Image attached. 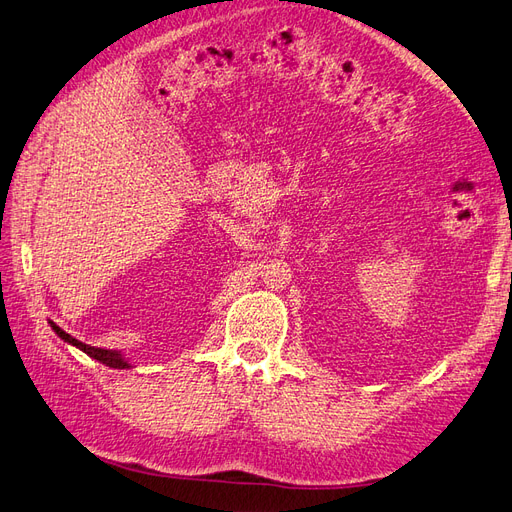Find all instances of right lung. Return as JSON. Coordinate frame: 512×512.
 <instances>
[{
  "mask_svg": "<svg viewBox=\"0 0 512 512\" xmlns=\"http://www.w3.org/2000/svg\"><path fill=\"white\" fill-rule=\"evenodd\" d=\"M49 325L53 327V331L55 334H58L64 342H68V344H73V347H77L79 351H84V353H88L92 359H96V362H101V364H105V366H109V368H131L129 366V362L127 359L122 357V353L120 351H112V349H96V347H90V344H84V342H79V340H75L71 334H66L64 329H60L58 325H55L53 321H49Z\"/></svg>",
  "mask_w": 512,
  "mask_h": 512,
  "instance_id": "right-lung-1",
  "label": "right lung"
}]
</instances>
